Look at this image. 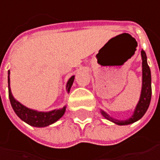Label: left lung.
I'll list each match as a JSON object with an SVG mask.
<instances>
[{
  "label": "left lung",
  "instance_id": "obj_1",
  "mask_svg": "<svg viewBox=\"0 0 160 160\" xmlns=\"http://www.w3.org/2000/svg\"><path fill=\"white\" fill-rule=\"evenodd\" d=\"M142 55V90H141V95H139L138 102L133 111V114L125 120H118L110 115H108L106 111L103 109H100V112L103 115L104 118L107 120L118 124V125H128L136 122L137 121L141 120L143 115L146 113L150 102H151V96H152V87H151V71L147 63V56L146 53L143 50L141 52Z\"/></svg>",
  "mask_w": 160,
  "mask_h": 160
}]
</instances>
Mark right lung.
Returning <instances> with one entry per match:
<instances>
[{"label":"right lung","mask_w":160,"mask_h":160,"mask_svg":"<svg viewBox=\"0 0 160 160\" xmlns=\"http://www.w3.org/2000/svg\"><path fill=\"white\" fill-rule=\"evenodd\" d=\"M10 71H8V94H9V100L10 104L12 106L13 110L17 114V116L23 121L24 122L28 123L31 126L34 127H46L49 126L54 122H56L59 119H61L63 115L66 112L67 106H64L61 108H56L50 111H38L36 109L29 108L19 103L18 100H16L11 92L10 88ZM74 81V75H72L67 82L66 85V90L69 93L71 90V88Z\"/></svg>","instance_id":"right-lung-1"}]
</instances>
